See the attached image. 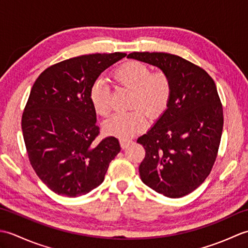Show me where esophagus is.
<instances>
[{
    "instance_id": "esophagus-1",
    "label": "esophagus",
    "mask_w": 248,
    "mask_h": 248,
    "mask_svg": "<svg viewBox=\"0 0 248 248\" xmlns=\"http://www.w3.org/2000/svg\"><path fill=\"white\" fill-rule=\"evenodd\" d=\"M119 143H120V146H121V148L123 149H124V148H127L128 147V145L130 144V143H132V140H119Z\"/></svg>"
}]
</instances>
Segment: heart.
<instances>
[{"label":"heart","mask_w":248,"mask_h":248,"mask_svg":"<svg viewBox=\"0 0 248 248\" xmlns=\"http://www.w3.org/2000/svg\"><path fill=\"white\" fill-rule=\"evenodd\" d=\"M114 81L118 88L130 92L128 113L117 114L104 123V132L128 140L146 129L148 116L157 119L165 113L172 97L173 85L165 71H152L141 62L131 61L116 68ZM89 100L98 115L107 117L112 110V98L108 87L93 84Z\"/></svg>","instance_id":"1"}]
</instances>
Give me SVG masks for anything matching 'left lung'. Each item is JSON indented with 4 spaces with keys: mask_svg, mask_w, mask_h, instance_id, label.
Segmentation results:
<instances>
[{
    "mask_svg": "<svg viewBox=\"0 0 248 248\" xmlns=\"http://www.w3.org/2000/svg\"><path fill=\"white\" fill-rule=\"evenodd\" d=\"M128 57L159 67L173 85L165 113L138 139L146 151L141 181L166 197L186 196L207 179L217 156L224 115L217 85L202 67L178 55L132 52Z\"/></svg>",
    "mask_w": 248,
    "mask_h": 248,
    "instance_id": "1",
    "label": "left lung"
}]
</instances>
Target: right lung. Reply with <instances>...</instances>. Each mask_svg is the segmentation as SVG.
<instances>
[{
    "label": "right lung",
    "instance_id": "1",
    "mask_svg": "<svg viewBox=\"0 0 248 248\" xmlns=\"http://www.w3.org/2000/svg\"><path fill=\"white\" fill-rule=\"evenodd\" d=\"M125 53L88 54L57 62L37 78L21 120L29 160L51 191L68 197L89 193L104 180L120 146L114 136L99 143L89 100L94 81Z\"/></svg>",
    "mask_w": 248,
    "mask_h": 248
}]
</instances>
